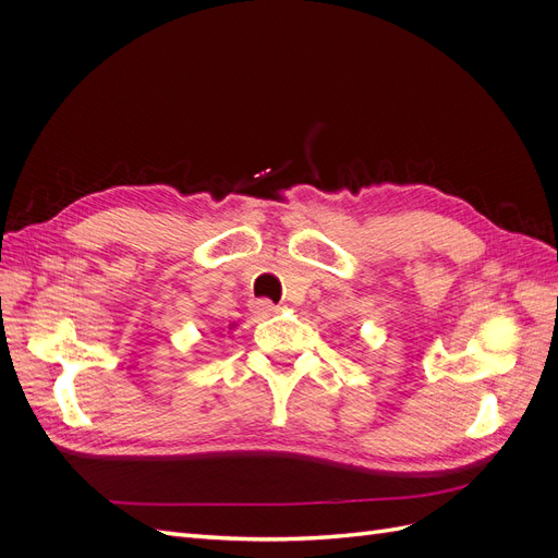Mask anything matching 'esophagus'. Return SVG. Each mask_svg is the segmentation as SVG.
<instances>
[{
    "instance_id": "obj_1",
    "label": "esophagus",
    "mask_w": 558,
    "mask_h": 558,
    "mask_svg": "<svg viewBox=\"0 0 558 558\" xmlns=\"http://www.w3.org/2000/svg\"><path fill=\"white\" fill-rule=\"evenodd\" d=\"M248 310H251L253 314H256V316H269V314H275V312H277V305H275L272 300L260 298V300H251Z\"/></svg>"
}]
</instances>
